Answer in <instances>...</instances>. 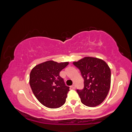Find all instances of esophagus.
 <instances>
[{
  "instance_id": "34e87169",
  "label": "esophagus",
  "mask_w": 132,
  "mask_h": 132,
  "mask_svg": "<svg viewBox=\"0 0 132 132\" xmlns=\"http://www.w3.org/2000/svg\"><path fill=\"white\" fill-rule=\"evenodd\" d=\"M71 87L73 89H76V85H72V86H71Z\"/></svg>"
}]
</instances>
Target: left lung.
Wrapping results in <instances>:
<instances>
[{
    "label": "left lung",
    "mask_w": 132,
    "mask_h": 132,
    "mask_svg": "<svg viewBox=\"0 0 132 132\" xmlns=\"http://www.w3.org/2000/svg\"><path fill=\"white\" fill-rule=\"evenodd\" d=\"M84 79V87L77 90L81 102L89 107H95L104 101L109 93L111 71L104 61L94 57H85L73 62Z\"/></svg>",
    "instance_id": "1"
}]
</instances>
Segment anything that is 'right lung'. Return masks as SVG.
<instances>
[{"label":"right lung","mask_w":132,"mask_h":132,"mask_svg":"<svg viewBox=\"0 0 132 132\" xmlns=\"http://www.w3.org/2000/svg\"><path fill=\"white\" fill-rule=\"evenodd\" d=\"M69 62L53 61L35 66L30 74V85L34 94L43 105L51 109L62 106L66 102L69 87L59 76Z\"/></svg>","instance_id":"add662e5"}]
</instances>
